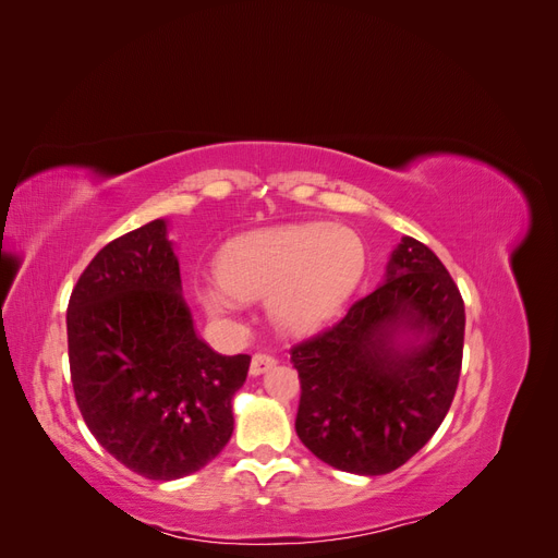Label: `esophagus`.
Listing matches in <instances>:
<instances>
[{"instance_id":"esophagus-1","label":"esophagus","mask_w":558,"mask_h":558,"mask_svg":"<svg viewBox=\"0 0 558 558\" xmlns=\"http://www.w3.org/2000/svg\"><path fill=\"white\" fill-rule=\"evenodd\" d=\"M275 365H277V361H275V356H269V353H265V351L253 353V359H251V375H253V377L265 375L267 369H272Z\"/></svg>"}]
</instances>
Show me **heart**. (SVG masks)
<instances>
[{
    "instance_id": "1",
    "label": "heart",
    "mask_w": 558,
    "mask_h": 558,
    "mask_svg": "<svg viewBox=\"0 0 558 558\" xmlns=\"http://www.w3.org/2000/svg\"><path fill=\"white\" fill-rule=\"evenodd\" d=\"M221 286L202 289V305L218 318L238 316L242 300L269 298L283 332L316 330L340 312L365 272L356 232L328 223L269 228L230 242L216 263Z\"/></svg>"
}]
</instances>
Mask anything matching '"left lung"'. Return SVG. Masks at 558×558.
Returning <instances> with one entry per match:
<instances>
[{
	"label": "left lung",
	"instance_id": "obj_1",
	"mask_svg": "<svg viewBox=\"0 0 558 558\" xmlns=\"http://www.w3.org/2000/svg\"><path fill=\"white\" fill-rule=\"evenodd\" d=\"M463 332L459 286L426 244L402 238L386 281L291 349L302 445L353 475H386L408 463L451 408ZM400 333L413 337L400 343Z\"/></svg>",
	"mask_w": 558,
	"mask_h": 558
}]
</instances>
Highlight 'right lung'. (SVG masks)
<instances>
[{"mask_svg": "<svg viewBox=\"0 0 558 558\" xmlns=\"http://www.w3.org/2000/svg\"><path fill=\"white\" fill-rule=\"evenodd\" d=\"M66 344L83 421L132 472L179 480L228 445L251 356H221L197 337L162 218L109 242L83 269Z\"/></svg>", "mask_w": 558, "mask_h": 558, "instance_id": "right-lung-1", "label": "right lung"}]
</instances>
